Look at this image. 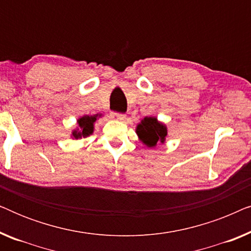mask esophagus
Wrapping results in <instances>:
<instances>
[{"label": "esophagus", "instance_id": "obj_1", "mask_svg": "<svg viewBox=\"0 0 251 251\" xmlns=\"http://www.w3.org/2000/svg\"><path fill=\"white\" fill-rule=\"evenodd\" d=\"M111 116L115 120H125L126 119V114H123V113H119V112H112Z\"/></svg>", "mask_w": 251, "mask_h": 251}]
</instances>
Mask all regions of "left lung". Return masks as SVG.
<instances>
[{"mask_svg":"<svg viewBox=\"0 0 251 251\" xmlns=\"http://www.w3.org/2000/svg\"><path fill=\"white\" fill-rule=\"evenodd\" d=\"M137 135L142 142L149 147H153L156 143H163L167 136V128L162 123L157 122L156 118H145L137 126Z\"/></svg>","mask_w":251,"mask_h":251,"instance_id":"8db88e82","label":"left lung"}]
</instances>
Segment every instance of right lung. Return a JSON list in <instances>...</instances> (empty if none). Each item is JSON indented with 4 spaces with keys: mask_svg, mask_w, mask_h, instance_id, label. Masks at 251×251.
Masks as SVG:
<instances>
[{
    "mask_svg": "<svg viewBox=\"0 0 251 251\" xmlns=\"http://www.w3.org/2000/svg\"><path fill=\"white\" fill-rule=\"evenodd\" d=\"M97 120V115L94 116H83V118L78 119L77 123L80 126V131H74L73 137L74 138H81V137H87L91 135L94 131V122Z\"/></svg>",
    "mask_w": 251,
    "mask_h": 251,
    "instance_id": "obj_1",
    "label": "right lung"
}]
</instances>
